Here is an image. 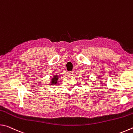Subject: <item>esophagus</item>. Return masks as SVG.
I'll use <instances>...</instances> for the list:
<instances>
[{
  "label": "esophagus",
  "instance_id": "1",
  "mask_svg": "<svg viewBox=\"0 0 133 133\" xmlns=\"http://www.w3.org/2000/svg\"><path fill=\"white\" fill-rule=\"evenodd\" d=\"M73 74H74V71H69V75H70V76H73Z\"/></svg>",
  "mask_w": 133,
  "mask_h": 133
}]
</instances>
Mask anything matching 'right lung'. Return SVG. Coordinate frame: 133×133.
I'll list each match as a JSON object with an SVG mask.
<instances>
[{
	"label": "right lung",
	"mask_w": 133,
	"mask_h": 133,
	"mask_svg": "<svg viewBox=\"0 0 133 133\" xmlns=\"http://www.w3.org/2000/svg\"><path fill=\"white\" fill-rule=\"evenodd\" d=\"M58 76L57 75H55L52 78H51V82H50L51 85H55L56 84V83H57V80H58Z\"/></svg>",
	"instance_id": "1"
}]
</instances>
